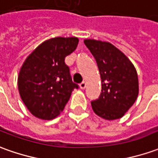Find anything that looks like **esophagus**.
Here are the masks:
<instances>
[{"label": "esophagus", "instance_id": "esophagus-1", "mask_svg": "<svg viewBox=\"0 0 158 158\" xmlns=\"http://www.w3.org/2000/svg\"><path fill=\"white\" fill-rule=\"evenodd\" d=\"M85 86H86V83H85V81H83L82 83L79 84V87H80V89H82V90H83V89H85Z\"/></svg>", "mask_w": 158, "mask_h": 158}]
</instances>
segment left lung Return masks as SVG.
Wrapping results in <instances>:
<instances>
[{
  "label": "left lung",
  "instance_id": "8db88e82",
  "mask_svg": "<svg viewBox=\"0 0 158 158\" xmlns=\"http://www.w3.org/2000/svg\"><path fill=\"white\" fill-rule=\"evenodd\" d=\"M84 43L95 58L101 77L100 96L91 102L93 111L104 119L120 118L138 98L136 68L128 58L110 43L90 39L85 40Z\"/></svg>",
  "mask_w": 158,
  "mask_h": 158
}]
</instances>
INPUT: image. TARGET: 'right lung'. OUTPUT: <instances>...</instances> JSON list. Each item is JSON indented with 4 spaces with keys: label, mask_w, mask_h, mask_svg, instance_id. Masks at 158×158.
<instances>
[{
    "label": "right lung",
    "mask_w": 158,
    "mask_h": 158,
    "mask_svg": "<svg viewBox=\"0 0 158 158\" xmlns=\"http://www.w3.org/2000/svg\"><path fill=\"white\" fill-rule=\"evenodd\" d=\"M79 43L76 37H56L41 43L26 59L18 77L20 98L36 118L51 120L60 114L79 85L73 82L65 59Z\"/></svg>",
    "instance_id": "right-lung-1"
}]
</instances>
